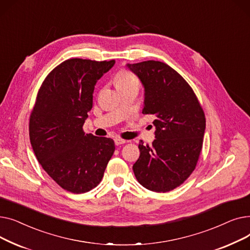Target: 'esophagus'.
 <instances>
[{
	"label": "esophagus",
	"instance_id": "obj_1",
	"mask_svg": "<svg viewBox=\"0 0 250 250\" xmlns=\"http://www.w3.org/2000/svg\"><path fill=\"white\" fill-rule=\"evenodd\" d=\"M127 141H125V140H124V139H122V138H115L114 139V143H115V145H123V144H125Z\"/></svg>",
	"mask_w": 250,
	"mask_h": 250
}]
</instances>
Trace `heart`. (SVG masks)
<instances>
[{
  "instance_id": "b5f03b06",
  "label": "heart",
  "mask_w": 250,
  "mask_h": 250,
  "mask_svg": "<svg viewBox=\"0 0 250 250\" xmlns=\"http://www.w3.org/2000/svg\"><path fill=\"white\" fill-rule=\"evenodd\" d=\"M139 84L138 78L127 70H121L115 76V84L117 88H121L124 86H127L130 84Z\"/></svg>"
}]
</instances>
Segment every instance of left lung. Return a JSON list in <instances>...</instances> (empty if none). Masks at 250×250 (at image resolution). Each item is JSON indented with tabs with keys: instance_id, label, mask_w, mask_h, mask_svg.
<instances>
[{
	"instance_id": "1",
	"label": "left lung",
	"mask_w": 250,
	"mask_h": 250,
	"mask_svg": "<svg viewBox=\"0 0 250 250\" xmlns=\"http://www.w3.org/2000/svg\"><path fill=\"white\" fill-rule=\"evenodd\" d=\"M145 87L144 114L155 115L152 146L139 144L133 170L149 190L167 192L185 182L195 169L203 148L206 117L189 84L165 62L128 63Z\"/></svg>"
}]
</instances>
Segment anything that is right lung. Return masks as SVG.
Instances as JSON below:
<instances>
[{
	"mask_svg": "<svg viewBox=\"0 0 250 250\" xmlns=\"http://www.w3.org/2000/svg\"><path fill=\"white\" fill-rule=\"evenodd\" d=\"M115 61L69 59L44 79L29 118V137L38 162L64 190L96 188L115 150L110 138L85 134L97 80Z\"/></svg>",
	"mask_w": 250,
	"mask_h": 250,
	"instance_id": "obj_1",
	"label": "right lung"
}]
</instances>
